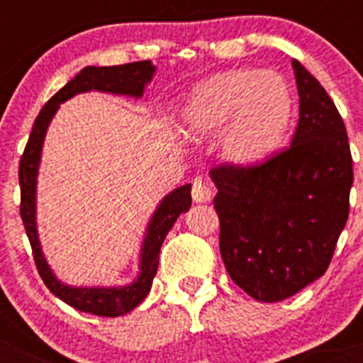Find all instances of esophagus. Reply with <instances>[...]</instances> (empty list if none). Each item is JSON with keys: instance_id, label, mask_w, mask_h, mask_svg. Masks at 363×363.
Instances as JSON below:
<instances>
[{"instance_id": "esophagus-1", "label": "esophagus", "mask_w": 363, "mask_h": 363, "mask_svg": "<svg viewBox=\"0 0 363 363\" xmlns=\"http://www.w3.org/2000/svg\"><path fill=\"white\" fill-rule=\"evenodd\" d=\"M211 196H213V192H211V187L201 179H196L194 184H192V200L196 201V203H205V201H209Z\"/></svg>"}]
</instances>
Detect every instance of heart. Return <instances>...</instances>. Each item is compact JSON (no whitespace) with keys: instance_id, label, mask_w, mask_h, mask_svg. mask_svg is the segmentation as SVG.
<instances>
[{"instance_id":"obj_1","label":"heart","mask_w":363,"mask_h":363,"mask_svg":"<svg viewBox=\"0 0 363 363\" xmlns=\"http://www.w3.org/2000/svg\"><path fill=\"white\" fill-rule=\"evenodd\" d=\"M293 107V92L278 72L227 70L192 91L185 127L192 140L221 130V158L249 167L277 149L291 123Z\"/></svg>"}]
</instances>
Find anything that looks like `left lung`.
Here are the masks:
<instances>
[{
	"mask_svg": "<svg viewBox=\"0 0 363 363\" xmlns=\"http://www.w3.org/2000/svg\"><path fill=\"white\" fill-rule=\"evenodd\" d=\"M300 120L289 149L251 167L211 171L220 252L258 301H280L323 277L349 216L352 158L338 108L293 60Z\"/></svg>",
	"mask_w": 363,
	"mask_h": 363,
	"instance_id": "1",
	"label": "left lung"
}]
</instances>
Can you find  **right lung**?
<instances>
[{
  "mask_svg": "<svg viewBox=\"0 0 363 363\" xmlns=\"http://www.w3.org/2000/svg\"><path fill=\"white\" fill-rule=\"evenodd\" d=\"M154 72H156V67L152 65V62H134L116 67H85L76 78L70 79L62 91H57L41 108L36 121H34V127H32L21 162H19V187H21L19 213H21V220H23L28 242H30L38 272L54 296L69 303L74 309L82 311V313L114 318V316H123V314L130 313L134 307H138L145 300L150 287H152L156 271H158L160 249H162L163 240H165L167 233L172 229L179 214L187 213L191 209V185H182V187L169 192L160 201L158 209L154 211L149 225H147L142 252H140V272L134 278V281L120 285V287H74V285H67L62 280H57L50 265L47 264V258L41 251L40 238H38L36 185L45 134H47V129H49L50 121H52L60 105L72 96L98 91L108 92V94L142 98L145 85L152 79Z\"/></svg>",
  "mask_w": 363,
  "mask_h": 363,
  "instance_id": "obj_1",
  "label": "right lung"
}]
</instances>
